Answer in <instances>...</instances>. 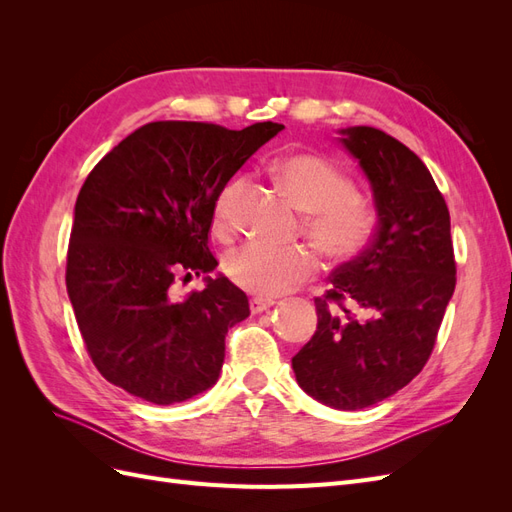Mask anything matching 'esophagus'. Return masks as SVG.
Instances as JSON below:
<instances>
[{
	"instance_id": "obj_1",
	"label": "esophagus",
	"mask_w": 512,
	"mask_h": 512,
	"mask_svg": "<svg viewBox=\"0 0 512 512\" xmlns=\"http://www.w3.org/2000/svg\"><path fill=\"white\" fill-rule=\"evenodd\" d=\"M273 303H275V301H273V299H267V297H254V299H250V312H252V314L267 312V309H269Z\"/></svg>"
}]
</instances>
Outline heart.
Instances as JSON below:
<instances>
[{"label":"heart","mask_w":512,"mask_h":512,"mask_svg":"<svg viewBox=\"0 0 512 512\" xmlns=\"http://www.w3.org/2000/svg\"><path fill=\"white\" fill-rule=\"evenodd\" d=\"M277 175L305 211L307 237L324 258L339 262L363 250L376 228V207L367 194L354 188L342 168L316 153H292L277 162ZM245 188V177H232L215 198L213 222L222 237L237 230ZM224 269L239 288L258 297H275L309 280L318 269V258L305 245L280 250L247 243L228 254Z\"/></svg>","instance_id":"obj_1"}]
</instances>
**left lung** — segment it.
<instances>
[{
    "label": "left lung",
    "instance_id": "1",
    "mask_svg": "<svg viewBox=\"0 0 512 512\" xmlns=\"http://www.w3.org/2000/svg\"><path fill=\"white\" fill-rule=\"evenodd\" d=\"M374 190L378 228L316 297L318 327L292 356L301 389L337 410L391 397L421 374L457 284L451 215L427 166L382 130H342Z\"/></svg>",
    "mask_w": 512,
    "mask_h": 512
}]
</instances>
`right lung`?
Instances as JSON below:
<instances>
[{
  "mask_svg": "<svg viewBox=\"0 0 512 512\" xmlns=\"http://www.w3.org/2000/svg\"><path fill=\"white\" fill-rule=\"evenodd\" d=\"M282 123L228 130L153 121L113 147L76 198L66 286L100 374L158 406L207 391L220 376L230 327L250 316L226 277L177 299L175 284L209 273L213 205Z\"/></svg>",
  "mask_w": 512,
  "mask_h": 512,
  "instance_id": "1",
  "label": "right lung"
}]
</instances>
